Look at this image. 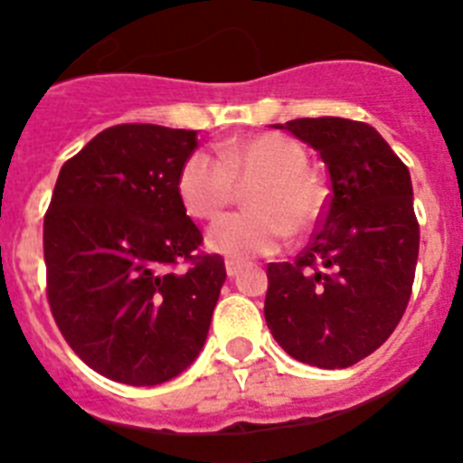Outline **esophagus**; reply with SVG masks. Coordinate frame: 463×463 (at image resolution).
I'll use <instances>...</instances> for the list:
<instances>
[{
	"instance_id": "34e87169",
	"label": "esophagus",
	"mask_w": 463,
	"mask_h": 463,
	"mask_svg": "<svg viewBox=\"0 0 463 463\" xmlns=\"http://www.w3.org/2000/svg\"><path fill=\"white\" fill-rule=\"evenodd\" d=\"M240 269H241V262L235 260V258H228V260H226V274H228V277H235Z\"/></svg>"
}]
</instances>
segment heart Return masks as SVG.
Wrapping results in <instances>:
<instances>
[{
	"label": "heart",
	"mask_w": 463,
	"mask_h": 463,
	"mask_svg": "<svg viewBox=\"0 0 463 463\" xmlns=\"http://www.w3.org/2000/svg\"><path fill=\"white\" fill-rule=\"evenodd\" d=\"M309 154L286 133L265 131L235 140L219 156L195 149L177 173V194L194 219L214 222L240 186L249 210L223 216L207 232L210 249L249 258L272 253L290 235H307L325 214V189L307 170Z\"/></svg>",
	"instance_id": "1"
}]
</instances>
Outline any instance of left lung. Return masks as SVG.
I'll use <instances>...</instances> for the list:
<instances>
[{"mask_svg": "<svg viewBox=\"0 0 463 463\" xmlns=\"http://www.w3.org/2000/svg\"><path fill=\"white\" fill-rule=\"evenodd\" d=\"M330 173L325 214L293 262H269L265 320L295 360L344 369L394 332L411 299L420 223L406 164L381 133L344 118L290 119Z\"/></svg>", "mask_w": 463, "mask_h": 463, "instance_id": "obj_1", "label": "left lung"}]
</instances>
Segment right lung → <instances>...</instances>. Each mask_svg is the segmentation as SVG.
Segmentation results:
<instances>
[{
	"instance_id": "obj_1",
	"label": "right lung",
	"mask_w": 463,
	"mask_h": 463,
	"mask_svg": "<svg viewBox=\"0 0 463 463\" xmlns=\"http://www.w3.org/2000/svg\"><path fill=\"white\" fill-rule=\"evenodd\" d=\"M198 133L118 124L60 170L43 219L45 295L94 372L159 385L198 357L226 281L186 216L177 173Z\"/></svg>"
}]
</instances>
